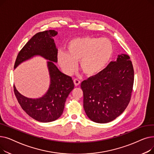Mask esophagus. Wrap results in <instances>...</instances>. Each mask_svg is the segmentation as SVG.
<instances>
[{
	"instance_id": "obj_1",
	"label": "esophagus",
	"mask_w": 154,
	"mask_h": 154,
	"mask_svg": "<svg viewBox=\"0 0 154 154\" xmlns=\"http://www.w3.org/2000/svg\"><path fill=\"white\" fill-rule=\"evenodd\" d=\"M74 84H75V86H78V85H80V80H79V79H74Z\"/></svg>"
}]
</instances>
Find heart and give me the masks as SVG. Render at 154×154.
Listing matches in <instances>:
<instances>
[{"label": "heart", "mask_w": 154, "mask_h": 154, "mask_svg": "<svg viewBox=\"0 0 154 154\" xmlns=\"http://www.w3.org/2000/svg\"><path fill=\"white\" fill-rule=\"evenodd\" d=\"M114 54V47L107 38L89 36L72 39L67 52H59L58 63L66 74H72L79 62L80 69L87 76L99 74L104 70Z\"/></svg>", "instance_id": "heart-1"}]
</instances>
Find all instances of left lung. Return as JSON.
<instances>
[{
    "mask_svg": "<svg viewBox=\"0 0 154 154\" xmlns=\"http://www.w3.org/2000/svg\"><path fill=\"white\" fill-rule=\"evenodd\" d=\"M134 80L132 63L125 54L119 55L99 74L84 80L80 87L88 117L103 124L119 117L130 102Z\"/></svg>",
    "mask_w": 154,
    "mask_h": 154,
    "instance_id": "obj_1",
    "label": "left lung"
}]
</instances>
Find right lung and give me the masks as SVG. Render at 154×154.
I'll return each instance as SVG.
<instances>
[{
	"label": "right lung",
	"instance_id": "obj_1",
	"mask_svg": "<svg viewBox=\"0 0 154 154\" xmlns=\"http://www.w3.org/2000/svg\"><path fill=\"white\" fill-rule=\"evenodd\" d=\"M57 34V32L54 30L37 33L19 52L14 64L15 69L22 62L37 55L50 60L47 62V66L51 85L42 97L36 99L26 97L14 85L15 95L22 109L30 117L40 122H52L61 116L66 99L74 88L72 77L62 73L54 63L57 62L58 51L52 37Z\"/></svg>",
	"mask_w": 154,
	"mask_h": 154
}]
</instances>
